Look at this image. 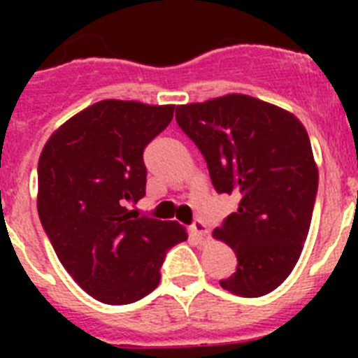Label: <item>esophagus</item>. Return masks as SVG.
<instances>
[{"label": "esophagus", "mask_w": 358, "mask_h": 358, "mask_svg": "<svg viewBox=\"0 0 358 358\" xmlns=\"http://www.w3.org/2000/svg\"><path fill=\"white\" fill-rule=\"evenodd\" d=\"M199 226H201V222H199V220H195V222H194V224H192V227H194V229H195V231H197V227H199Z\"/></svg>", "instance_id": "34e87169"}]
</instances>
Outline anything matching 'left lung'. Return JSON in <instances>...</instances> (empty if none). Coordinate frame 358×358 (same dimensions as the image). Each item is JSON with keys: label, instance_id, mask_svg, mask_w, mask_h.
<instances>
[{"label": "left lung", "instance_id": "left-lung-1", "mask_svg": "<svg viewBox=\"0 0 358 358\" xmlns=\"http://www.w3.org/2000/svg\"><path fill=\"white\" fill-rule=\"evenodd\" d=\"M172 118L173 109L103 100L69 118L41 152V224L69 276L106 305L148 296L166 252L188 238L157 208H140L143 150Z\"/></svg>", "mask_w": 358, "mask_h": 358}]
</instances>
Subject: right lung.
<instances>
[{"label": "right lung", "mask_w": 358, "mask_h": 358, "mask_svg": "<svg viewBox=\"0 0 358 358\" xmlns=\"http://www.w3.org/2000/svg\"><path fill=\"white\" fill-rule=\"evenodd\" d=\"M177 125L206 159L213 188L235 199L213 229L236 256V271L220 287L242 297L273 292L299 260L317 194L305 127L287 110L245 94L188 106Z\"/></svg>", "instance_id": "right-lung-1"}]
</instances>
